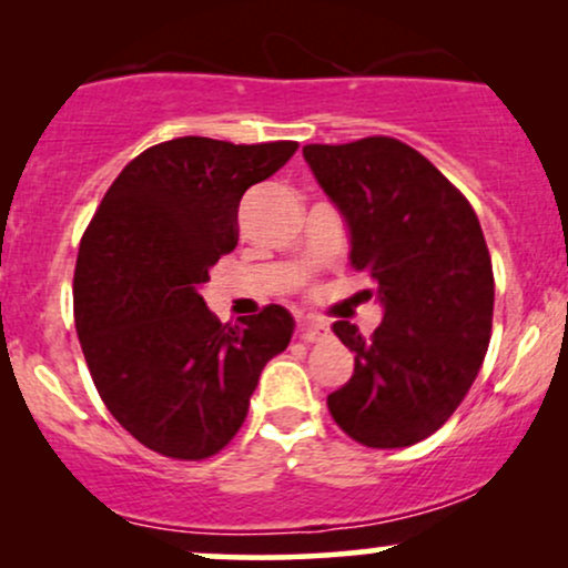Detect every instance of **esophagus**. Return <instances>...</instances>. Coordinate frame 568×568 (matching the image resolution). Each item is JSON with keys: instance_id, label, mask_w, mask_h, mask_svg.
<instances>
[{"instance_id": "esophagus-1", "label": "esophagus", "mask_w": 568, "mask_h": 568, "mask_svg": "<svg viewBox=\"0 0 568 568\" xmlns=\"http://www.w3.org/2000/svg\"><path fill=\"white\" fill-rule=\"evenodd\" d=\"M298 331H302L304 342H317V338H323L325 334H328L325 323L315 321V317H304V321L298 323Z\"/></svg>"}]
</instances>
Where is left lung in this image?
I'll return each instance as SVG.
<instances>
[{
	"label": "left lung",
	"mask_w": 568,
	"mask_h": 568,
	"mask_svg": "<svg viewBox=\"0 0 568 568\" xmlns=\"http://www.w3.org/2000/svg\"><path fill=\"white\" fill-rule=\"evenodd\" d=\"M302 152L347 221L352 266L374 280L384 306L368 338L334 323L355 352V374L328 395V410L363 446H414L446 425L484 366L494 272L480 221L433 162L397 139Z\"/></svg>",
	"instance_id": "8db88e82"
}]
</instances>
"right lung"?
Segmentation results:
<instances>
[{
  "instance_id": "1",
  "label": "right lung",
  "mask_w": 568,
  "mask_h": 568,
  "mask_svg": "<svg viewBox=\"0 0 568 568\" xmlns=\"http://www.w3.org/2000/svg\"><path fill=\"white\" fill-rule=\"evenodd\" d=\"M296 149L200 135L158 143L116 175L84 232L77 336L101 400L152 452L219 454L243 427L264 366L288 347L285 306L224 325L200 288L237 245L243 194Z\"/></svg>"
}]
</instances>
